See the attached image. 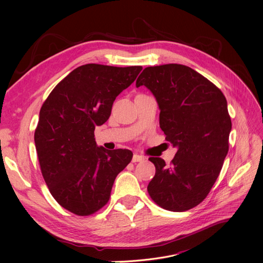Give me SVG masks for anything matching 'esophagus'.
<instances>
[{
  "mask_svg": "<svg viewBox=\"0 0 263 263\" xmlns=\"http://www.w3.org/2000/svg\"><path fill=\"white\" fill-rule=\"evenodd\" d=\"M145 160V157H142V156H140V155H138V154H135L134 156H133V162H140V161H144Z\"/></svg>",
  "mask_w": 263,
  "mask_h": 263,
  "instance_id": "1",
  "label": "esophagus"
}]
</instances>
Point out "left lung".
Listing matches in <instances>:
<instances>
[{
  "instance_id": "1",
  "label": "left lung",
  "mask_w": 263,
  "mask_h": 263,
  "mask_svg": "<svg viewBox=\"0 0 263 263\" xmlns=\"http://www.w3.org/2000/svg\"><path fill=\"white\" fill-rule=\"evenodd\" d=\"M154 94L165 140L178 149L170 165L150 157L156 174L148 193L160 208L184 212L208 196L228 153L232 121L218 87L190 67L146 68L136 81Z\"/></svg>"
}]
</instances>
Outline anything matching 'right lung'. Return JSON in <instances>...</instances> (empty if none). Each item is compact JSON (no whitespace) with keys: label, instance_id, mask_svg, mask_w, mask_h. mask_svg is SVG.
Wrapping results in <instances>:
<instances>
[{"label":"right lung","instance_id":"add662e5","mask_svg":"<svg viewBox=\"0 0 263 263\" xmlns=\"http://www.w3.org/2000/svg\"><path fill=\"white\" fill-rule=\"evenodd\" d=\"M141 70L97 63L78 67L41 108L35 146L43 177L54 200L79 216L108 202L117 174L132 160L130 150L99 147L94 129L107 121L116 97Z\"/></svg>","mask_w":263,"mask_h":263}]
</instances>
